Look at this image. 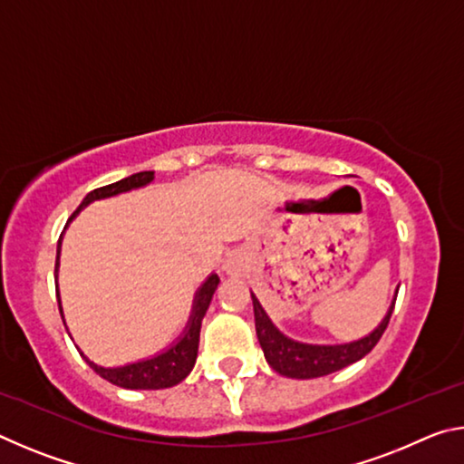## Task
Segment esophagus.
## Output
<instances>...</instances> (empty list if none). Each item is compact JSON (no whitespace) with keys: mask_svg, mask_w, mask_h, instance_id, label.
<instances>
[{"mask_svg":"<svg viewBox=\"0 0 464 464\" xmlns=\"http://www.w3.org/2000/svg\"><path fill=\"white\" fill-rule=\"evenodd\" d=\"M246 270H247V264L239 254H231V256L225 257V262H223V272L225 274H229V276H241V274Z\"/></svg>","mask_w":464,"mask_h":464,"instance_id":"esophagus-1","label":"esophagus"}]
</instances>
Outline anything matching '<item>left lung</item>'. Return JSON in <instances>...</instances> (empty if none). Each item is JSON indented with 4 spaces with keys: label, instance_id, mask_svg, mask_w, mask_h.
<instances>
[{
    "label": "left lung",
    "instance_id": "1",
    "mask_svg": "<svg viewBox=\"0 0 464 464\" xmlns=\"http://www.w3.org/2000/svg\"><path fill=\"white\" fill-rule=\"evenodd\" d=\"M397 293L399 288L395 290L391 307L381 324L368 335L348 343H304L293 340V337L285 335L272 324V319L268 317V313L264 311L260 301H257V296L251 293L256 334L264 350V356L274 371L282 376H288V379H317V376L342 371V368L358 362L360 358H364L368 352L379 343L381 335L389 325L391 313L395 309Z\"/></svg>",
    "mask_w": 464,
    "mask_h": 464
}]
</instances>
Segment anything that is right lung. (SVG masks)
<instances>
[{"label":"right lung","mask_w":464,"mask_h":464,"mask_svg":"<svg viewBox=\"0 0 464 464\" xmlns=\"http://www.w3.org/2000/svg\"><path fill=\"white\" fill-rule=\"evenodd\" d=\"M155 179V171H139V174H132L129 178H122L119 182L108 184L96 188L92 190L85 198L82 200L80 207H77L75 213L69 217V221L65 225V229L69 227V223L82 213V210L92 204L93 200H102V198H110V196H119L124 192L137 190V188H143L147 184H151ZM61 241H63V233L57 243V264H54V280L59 278V256H61ZM218 286V276L217 274H210V276L202 282V286L196 290L194 296V304H192V315L188 319V325L184 329V334L178 337V342H174L169 345L168 350L160 352L151 358L139 360V362H130L124 366H114V368H106L100 366L96 362L80 352V354L85 358L93 371H96L102 379H106L108 382L116 384V387L122 389H140V391H155V389H168L174 387V384L182 382L188 374L192 372L196 356H198V342H200V325L202 319L207 315V309L210 301H213V295ZM59 288V282H57ZM59 298V311L63 317V307H61V296L57 293ZM65 324V319H63ZM80 350V348H77Z\"/></svg>","instance_id":"add662e5"}]
</instances>
